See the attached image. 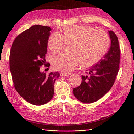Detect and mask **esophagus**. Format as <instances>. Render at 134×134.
<instances>
[{
	"label": "esophagus",
	"mask_w": 134,
	"mask_h": 134,
	"mask_svg": "<svg viewBox=\"0 0 134 134\" xmlns=\"http://www.w3.org/2000/svg\"><path fill=\"white\" fill-rule=\"evenodd\" d=\"M70 74V73H64V72H61L60 73V75L61 76H69Z\"/></svg>",
	"instance_id": "34e87169"
}]
</instances>
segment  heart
<instances>
[{"instance_id": "heart-1", "label": "heart", "mask_w": 134, "mask_h": 134, "mask_svg": "<svg viewBox=\"0 0 134 134\" xmlns=\"http://www.w3.org/2000/svg\"><path fill=\"white\" fill-rule=\"evenodd\" d=\"M65 43H71L70 53H64L53 57L52 66L54 69L69 73L80 64L87 68L93 66L105 55L110 44V37L105 31L94 30L90 26H67L63 34L54 32L48 38V47L52 53H58Z\"/></svg>"}]
</instances>
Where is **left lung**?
I'll list each match as a JSON object with an SVG mask.
<instances>
[{"label": "left lung", "mask_w": 134, "mask_h": 134, "mask_svg": "<svg viewBox=\"0 0 134 134\" xmlns=\"http://www.w3.org/2000/svg\"><path fill=\"white\" fill-rule=\"evenodd\" d=\"M111 40L109 50L103 59L88 69V75L81 76V83L73 89L74 96L81 102L90 103L99 100L110 90L119 72L120 50L113 31H109Z\"/></svg>", "instance_id": "left-lung-1"}]
</instances>
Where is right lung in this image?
Segmentation results:
<instances>
[{"instance_id": "obj_1", "label": "right lung", "mask_w": 134, "mask_h": 134, "mask_svg": "<svg viewBox=\"0 0 134 134\" xmlns=\"http://www.w3.org/2000/svg\"><path fill=\"white\" fill-rule=\"evenodd\" d=\"M51 29L34 25L18 35L11 48L10 69L14 85L18 93L27 102L35 105L48 102L54 95V85L59 77L58 72L46 75L40 72L46 64L47 43Z\"/></svg>"}]
</instances>
